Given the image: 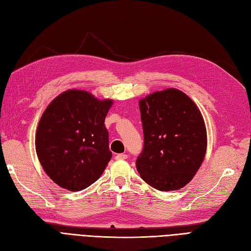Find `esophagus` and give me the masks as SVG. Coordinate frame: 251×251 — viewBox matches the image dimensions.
I'll return each instance as SVG.
<instances>
[{"label": "esophagus", "mask_w": 251, "mask_h": 251, "mask_svg": "<svg viewBox=\"0 0 251 251\" xmlns=\"http://www.w3.org/2000/svg\"><path fill=\"white\" fill-rule=\"evenodd\" d=\"M115 158H116V159H126V158H127V155H126V154H124V153L117 154L116 156H115Z\"/></svg>", "instance_id": "1"}]
</instances>
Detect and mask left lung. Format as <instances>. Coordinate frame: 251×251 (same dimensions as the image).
I'll list each match as a JSON object with an SVG mask.
<instances>
[{
	"mask_svg": "<svg viewBox=\"0 0 251 251\" xmlns=\"http://www.w3.org/2000/svg\"><path fill=\"white\" fill-rule=\"evenodd\" d=\"M144 148L136 159L141 178L159 191L190 181L204 160L207 132L198 106L176 89L155 92L139 101Z\"/></svg>",
	"mask_w": 251,
	"mask_h": 251,
	"instance_id": "8db88e82",
	"label": "left lung"
}]
</instances>
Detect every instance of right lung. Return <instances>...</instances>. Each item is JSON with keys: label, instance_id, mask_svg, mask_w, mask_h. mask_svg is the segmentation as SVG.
<instances>
[{"label": "right lung", "instance_id": "add662e5", "mask_svg": "<svg viewBox=\"0 0 251 251\" xmlns=\"http://www.w3.org/2000/svg\"><path fill=\"white\" fill-rule=\"evenodd\" d=\"M113 104L89 92L69 90L44 111L36 134L40 164L50 179L70 191L96 181L112 157L104 119Z\"/></svg>", "mask_w": 251, "mask_h": 251}]
</instances>
